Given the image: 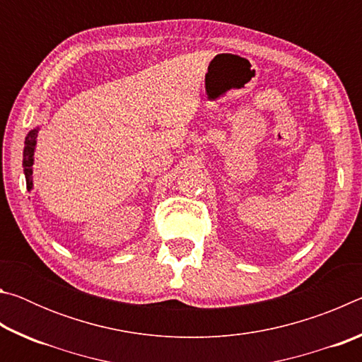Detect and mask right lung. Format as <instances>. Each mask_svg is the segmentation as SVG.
<instances>
[{
	"instance_id": "obj_1",
	"label": "right lung",
	"mask_w": 362,
	"mask_h": 362,
	"mask_svg": "<svg viewBox=\"0 0 362 362\" xmlns=\"http://www.w3.org/2000/svg\"><path fill=\"white\" fill-rule=\"evenodd\" d=\"M36 137H38V129H33L28 132V136L25 139V148H23V173H25V180H27V189L30 192L33 187V151H35V144H36Z\"/></svg>"
}]
</instances>
